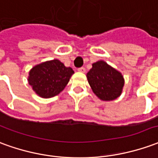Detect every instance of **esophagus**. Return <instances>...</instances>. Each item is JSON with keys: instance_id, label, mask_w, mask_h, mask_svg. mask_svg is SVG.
Returning a JSON list of instances; mask_svg holds the SVG:
<instances>
[{"instance_id": "1", "label": "esophagus", "mask_w": 158, "mask_h": 158, "mask_svg": "<svg viewBox=\"0 0 158 158\" xmlns=\"http://www.w3.org/2000/svg\"><path fill=\"white\" fill-rule=\"evenodd\" d=\"M78 71L79 72H80V73H85V68H78Z\"/></svg>"}]
</instances>
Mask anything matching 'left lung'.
<instances>
[{"mask_svg":"<svg viewBox=\"0 0 158 158\" xmlns=\"http://www.w3.org/2000/svg\"><path fill=\"white\" fill-rule=\"evenodd\" d=\"M87 79L95 94L103 101H112L121 95L124 79L120 72L103 60L92 64Z\"/></svg>","mask_w":158,"mask_h":158,"instance_id":"8db88e82","label":"left lung"}]
</instances>
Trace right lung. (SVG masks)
I'll list each match as a JSON object with an SVG mask.
<instances>
[{
  "instance_id": "right-lung-1",
  "label": "right lung",
  "mask_w": 158,
  "mask_h": 158,
  "mask_svg": "<svg viewBox=\"0 0 158 158\" xmlns=\"http://www.w3.org/2000/svg\"><path fill=\"white\" fill-rule=\"evenodd\" d=\"M74 72L59 60H48L35 66L29 73L30 85L41 98L58 95L68 85Z\"/></svg>"
}]
</instances>
